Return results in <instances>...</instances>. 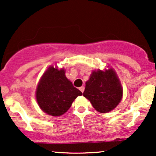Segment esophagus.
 <instances>
[{
    "mask_svg": "<svg viewBox=\"0 0 156 156\" xmlns=\"http://www.w3.org/2000/svg\"><path fill=\"white\" fill-rule=\"evenodd\" d=\"M79 89H80V92H83V91H84V87H83V86H82V87H80V88H79Z\"/></svg>",
    "mask_w": 156,
    "mask_h": 156,
    "instance_id": "1",
    "label": "esophagus"
}]
</instances>
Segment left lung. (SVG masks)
<instances>
[{
    "mask_svg": "<svg viewBox=\"0 0 156 156\" xmlns=\"http://www.w3.org/2000/svg\"><path fill=\"white\" fill-rule=\"evenodd\" d=\"M83 95L98 112L108 113L117 106L122 98V88L112 68L93 71L86 82Z\"/></svg>",
    "mask_w": 156,
    "mask_h": 156,
    "instance_id": "1",
    "label": "left lung"
}]
</instances>
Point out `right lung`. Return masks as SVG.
Segmentation results:
<instances>
[{"label": "right lung", "mask_w": 156, "mask_h": 156, "mask_svg": "<svg viewBox=\"0 0 156 156\" xmlns=\"http://www.w3.org/2000/svg\"><path fill=\"white\" fill-rule=\"evenodd\" d=\"M79 89L65 76V70L50 67L37 85L36 98L40 108L49 115L58 117L67 112L78 96Z\"/></svg>", "instance_id": "right-lung-1"}]
</instances>
